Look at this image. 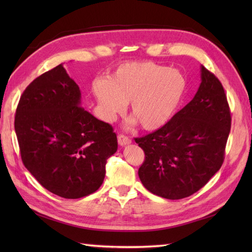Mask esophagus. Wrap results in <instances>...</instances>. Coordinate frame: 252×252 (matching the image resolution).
I'll return each instance as SVG.
<instances>
[{"mask_svg": "<svg viewBox=\"0 0 252 252\" xmlns=\"http://www.w3.org/2000/svg\"><path fill=\"white\" fill-rule=\"evenodd\" d=\"M118 143H119L120 146H126V145H129V144H131V140L126 135L120 134V135H118Z\"/></svg>", "mask_w": 252, "mask_h": 252, "instance_id": "obj_1", "label": "esophagus"}]
</instances>
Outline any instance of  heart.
<instances>
[{
  "mask_svg": "<svg viewBox=\"0 0 252 252\" xmlns=\"http://www.w3.org/2000/svg\"><path fill=\"white\" fill-rule=\"evenodd\" d=\"M187 80L180 70L153 62H129L118 66L109 79L96 78L92 93L101 115L114 121L130 103V125L160 129L172 119L183 100Z\"/></svg>",
  "mask_w": 252,
  "mask_h": 252,
  "instance_id": "heart-1",
  "label": "heart"
}]
</instances>
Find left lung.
Instances as JSON below:
<instances>
[{"instance_id": "1", "label": "left lung", "mask_w": 252, "mask_h": 252, "mask_svg": "<svg viewBox=\"0 0 252 252\" xmlns=\"http://www.w3.org/2000/svg\"><path fill=\"white\" fill-rule=\"evenodd\" d=\"M231 111L221 82L201 66L197 93L167 125L135 138L145 160L140 180L153 194L182 199L205 186L224 161Z\"/></svg>"}]
</instances>
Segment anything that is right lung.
Returning a JSON list of instances; mask_svg holds the SVG:
<instances>
[{
    "instance_id": "add662e5",
    "label": "right lung",
    "mask_w": 252,
    "mask_h": 252,
    "mask_svg": "<svg viewBox=\"0 0 252 252\" xmlns=\"http://www.w3.org/2000/svg\"><path fill=\"white\" fill-rule=\"evenodd\" d=\"M15 131L21 160L53 194L78 199L103 184L117 152L112 126L81 107V92L62 65L41 74L20 96Z\"/></svg>"
}]
</instances>
